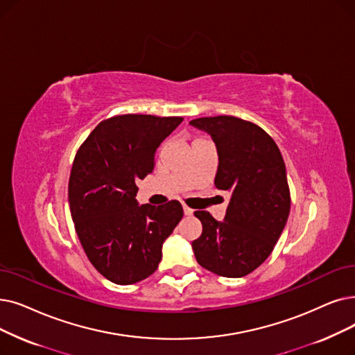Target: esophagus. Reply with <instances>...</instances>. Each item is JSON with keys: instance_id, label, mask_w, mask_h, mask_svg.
<instances>
[{"instance_id": "34e87169", "label": "esophagus", "mask_w": 355, "mask_h": 355, "mask_svg": "<svg viewBox=\"0 0 355 355\" xmlns=\"http://www.w3.org/2000/svg\"><path fill=\"white\" fill-rule=\"evenodd\" d=\"M182 210H184V214H186V216H191L193 214V209H190L189 206H182Z\"/></svg>"}]
</instances>
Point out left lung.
Masks as SVG:
<instances>
[{
    "mask_svg": "<svg viewBox=\"0 0 355 355\" xmlns=\"http://www.w3.org/2000/svg\"><path fill=\"white\" fill-rule=\"evenodd\" d=\"M190 123L206 130L218 148L214 186L232 193L223 222L206 210L194 211L203 226L191 243L196 259L218 275L243 277L270 257L288 218L291 198L282 152L248 120L214 116Z\"/></svg>",
    "mask_w": 355,
    "mask_h": 355,
    "instance_id": "obj_1",
    "label": "left lung"
}]
</instances>
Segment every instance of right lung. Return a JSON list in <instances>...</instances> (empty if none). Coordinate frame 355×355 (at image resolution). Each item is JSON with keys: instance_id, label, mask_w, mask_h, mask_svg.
Returning a JSON list of instances; mask_svg holds the SVG:
<instances>
[{"instance_id": "add662e5", "label": "right lung", "mask_w": 355, "mask_h": 355, "mask_svg": "<svg viewBox=\"0 0 355 355\" xmlns=\"http://www.w3.org/2000/svg\"><path fill=\"white\" fill-rule=\"evenodd\" d=\"M181 121L113 116L76 150L68 184L71 216L89 263L112 283L133 284L155 272L164 241L182 219L177 200L155 207L135 198L136 181L153 171L157 148Z\"/></svg>"}]
</instances>
